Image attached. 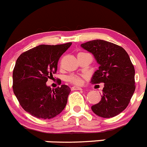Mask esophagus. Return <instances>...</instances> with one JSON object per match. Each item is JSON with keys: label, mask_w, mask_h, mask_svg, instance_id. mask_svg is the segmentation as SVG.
Wrapping results in <instances>:
<instances>
[{"label": "esophagus", "mask_w": 147, "mask_h": 147, "mask_svg": "<svg viewBox=\"0 0 147 147\" xmlns=\"http://www.w3.org/2000/svg\"><path fill=\"white\" fill-rule=\"evenodd\" d=\"M71 90H82V88L80 87H78V86H73L71 88Z\"/></svg>", "instance_id": "esophagus-1"}]
</instances>
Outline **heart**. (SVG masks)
Here are the masks:
<instances>
[{
    "mask_svg": "<svg viewBox=\"0 0 147 147\" xmlns=\"http://www.w3.org/2000/svg\"><path fill=\"white\" fill-rule=\"evenodd\" d=\"M67 80L71 83L76 84V85H80L82 82V77L77 75H71V76L67 77Z\"/></svg>",
    "mask_w": 147,
    "mask_h": 147,
    "instance_id": "heart-1",
    "label": "heart"
}]
</instances>
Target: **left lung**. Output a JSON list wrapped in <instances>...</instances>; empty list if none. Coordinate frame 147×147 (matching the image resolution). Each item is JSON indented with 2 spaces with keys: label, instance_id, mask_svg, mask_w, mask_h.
I'll return each instance as SVG.
<instances>
[{
  "label": "left lung",
  "instance_id": "left-lung-1",
  "mask_svg": "<svg viewBox=\"0 0 147 147\" xmlns=\"http://www.w3.org/2000/svg\"><path fill=\"white\" fill-rule=\"evenodd\" d=\"M81 47L94 56L98 69L91 78L92 84H105L102 98L92 110L102 118L119 115L129 105L134 93L135 68L129 55L118 45L102 40L81 44Z\"/></svg>",
  "mask_w": 147,
  "mask_h": 147
}]
</instances>
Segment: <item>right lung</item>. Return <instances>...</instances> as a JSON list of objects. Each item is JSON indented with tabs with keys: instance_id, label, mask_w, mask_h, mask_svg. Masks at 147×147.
Wrapping results in <instances>:
<instances>
[{
	"instance_id": "right-lung-1",
	"label": "right lung",
	"mask_w": 147,
	"mask_h": 147,
	"mask_svg": "<svg viewBox=\"0 0 147 147\" xmlns=\"http://www.w3.org/2000/svg\"><path fill=\"white\" fill-rule=\"evenodd\" d=\"M71 44L40 45L17 59L13 71V91L21 107L34 117L52 119L65 107L69 87L62 85L51 90L46 82L57 72L59 57Z\"/></svg>"
}]
</instances>
